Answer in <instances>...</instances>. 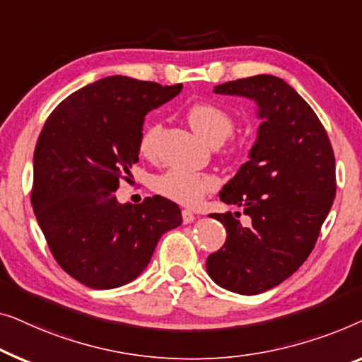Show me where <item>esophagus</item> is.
<instances>
[{"label": "esophagus", "mask_w": 362, "mask_h": 362, "mask_svg": "<svg viewBox=\"0 0 362 362\" xmlns=\"http://www.w3.org/2000/svg\"><path fill=\"white\" fill-rule=\"evenodd\" d=\"M182 220L185 225H188V223H192L193 220H195V215L190 210H182Z\"/></svg>", "instance_id": "34e87169"}]
</instances>
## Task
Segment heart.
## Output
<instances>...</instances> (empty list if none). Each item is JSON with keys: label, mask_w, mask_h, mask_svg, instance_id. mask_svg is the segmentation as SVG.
<instances>
[{"label": "heart", "mask_w": 362, "mask_h": 362, "mask_svg": "<svg viewBox=\"0 0 362 362\" xmlns=\"http://www.w3.org/2000/svg\"><path fill=\"white\" fill-rule=\"evenodd\" d=\"M185 115L197 134H200L210 144L225 141L234 128V119L230 111L221 108L220 105L211 103V101H197V103L188 106ZM159 134V123H151L142 129L139 144H137L142 156L152 157L156 154ZM152 188L167 200L185 206H197L200 205L208 193L215 190L216 179L210 174L174 167V169H169L157 177L152 183Z\"/></svg>", "instance_id": "heart-1"}]
</instances>
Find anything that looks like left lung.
Listing matches in <instances>:
<instances>
[{
    "mask_svg": "<svg viewBox=\"0 0 362 362\" xmlns=\"http://www.w3.org/2000/svg\"><path fill=\"white\" fill-rule=\"evenodd\" d=\"M215 93L254 100L262 123L249 160L220 192L251 226L236 213L210 215L228 236L208 256L206 272L223 288L256 295L292 276L313 251L336 195L333 147L312 106L282 78H239L215 86Z\"/></svg>",
    "mask_w": 362,
    "mask_h": 362,
    "instance_id": "left-lung-1",
    "label": "left lung"
}]
</instances>
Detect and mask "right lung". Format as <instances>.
<instances>
[{
    "label": "right lung",
    "instance_id": "1",
    "mask_svg": "<svg viewBox=\"0 0 362 362\" xmlns=\"http://www.w3.org/2000/svg\"><path fill=\"white\" fill-rule=\"evenodd\" d=\"M180 90L113 75L67 96L40 131L30 203L54 259L86 287L134 281L162 234L180 226L164 197L121 205L113 195L139 160L144 116Z\"/></svg>",
    "mask_w": 362,
    "mask_h": 362
}]
</instances>
